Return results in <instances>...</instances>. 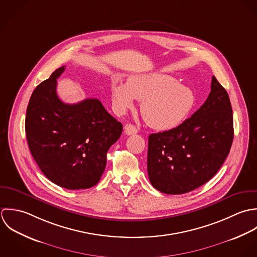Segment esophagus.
Here are the masks:
<instances>
[{
  "label": "esophagus",
  "instance_id": "1",
  "mask_svg": "<svg viewBox=\"0 0 257 257\" xmlns=\"http://www.w3.org/2000/svg\"><path fill=\"white\" fill-rule=\"evenodd\" d=\"M124 132L126 135H133L138 133V129L136 128V126L132 125V124H127L124 127Z\"/></svg>",
  "mask_w": 257,
  "mask_h": 257
}]
</instances>
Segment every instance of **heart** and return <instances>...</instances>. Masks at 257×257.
<instances>
[{"instance_id":"b5f03b06","label":"heart","mask_w":257,"mask_h":257,"mask_svg":"<svg viewBox=\"0 0 257 257\" xmlns=\"http://www.w3.org/2000/svg\"><path fill=\"white\" fill-rule=\"evenodd\" d=\"M111 95L119 113L133 108L134 98L142 101V116L151 127L161 131L181 125L196 104V96L190 87L162 73L132 76L127 84L113 82Z\"/></svg>"}]
</instances>
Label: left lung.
Listing matches in <instances>:
<instances>
[{"mask_svg": "<svg viewBox=\"0 0 257 257\" xmlns=\"http://www.w3.org/2000/svg\"><path fill=\"white\" fill-rule=\"evenodd\" d=\"M210 88L192 117L175 129L149 136V179L164 194L181 195L203 186L229 153L233 140L230 100L214 76Z\"/></svg>", "mask_w": 257, "mask_h": 257, "instance_id": "8db88e82", "label": "left lung"}]
</instances>
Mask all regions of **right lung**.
<instances>
[{"label": "right lung", "instance_id": "add662e5", "mask_svg": "<svg viewBox=\"0 0 257 257\" xmlns=\"http://www.w3.org/2000/svg\"><path fill=\"white\" fill-rule=\"evenodd\" d=\"M64 69L57 68L34 90L27 108V140L52 183L67 190L88 189L99 182L106 154L123 126L98 99L62 102L56 94V79Z\"/></svg>", "mask_w": 257, "mask_h": 257}]
</instances>
